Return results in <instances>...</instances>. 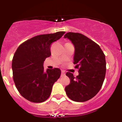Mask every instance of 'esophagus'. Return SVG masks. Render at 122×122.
<instances>
[{"mask_svg":"<svg viewBox=\"0 0 122 122\" xmlns=\"http://www.w3.org/2000/svg\"><path fill=\"white\" fill-rule=\"evenodd\" d=\"M65 75V73L64 71H61V76H64Z\"/></svg>","mask_w":122,"mask_h":122,"instance_id":"34e87169","label":"esophagus"}]
</instances>
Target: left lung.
Instances as JSON below:
<instances>
[{
	"label": "left lung",
	"instance_id": "left-lung-1",
	"mask_svg": "<svg viewBox=\"0 0 122 122\" xmlns=\"http://www.w3.org/2000/svg\"><path fill=\"white\" fill-rule=\"evenodd\" d=\"M64 38L69 39L75 46L73 64L79 69L76 77L71 73H66L71 80L65 88L66 93L73 101L86 102L97 94L104 82L105 55L97 43L80 33L69 32Z\"/></svg>",
	"mask_w": 122,
	"mask_h": 122
}]
</instances>
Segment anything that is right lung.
Masks as SVG:
<instances>
[{
  "label": "right lung",
  "instance_id": "obj_1",
  "mask_svg": "<svg viewBox=\"0 0 122 122\" xmlns=\"http://www.w3.org/2000/svg\"><path fill=\"white\" fill-rule=\"evenodd\" d=\"M65 33L36 36L22 43L15 51L12 61L14 81L20 94L29 101L42 103L49 97L61 70L47 69L45 72L43 62L51 55V43Z\"/></svg>",
  "mask_w": 122,
  "mask_h": 122
}]
</instances>
